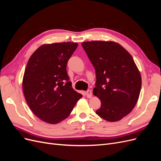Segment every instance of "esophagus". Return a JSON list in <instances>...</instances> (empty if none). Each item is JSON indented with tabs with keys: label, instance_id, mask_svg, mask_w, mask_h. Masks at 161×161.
<instances>
[{
	"label": "esophagus",
	"instance_id": "34e87169",
	"mask_svg": "<svg viewBox=\"0 0 161 161\" xmlns=\"http://www.w3.org/2000/svg\"><path fill=\"white\" fill-rule=\"evenodd\" d=\"M86 97H88V98H91L92 97V91L91 90H88L86 92Z\"/></svg>",
	"mask_w": 161,
	"mask_h": 161
}]
</instances>
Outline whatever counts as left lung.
<instances>
[{
  "mask_svg": "<svg viewBox=\"0 0 161 161\" xmlns=\"http://www.w3.org/2000/svg\"><path fill=\"white\" fill-rule=\"evenodd\" d=\"M96 72L93 95L101 102L96 114L110 122L132 111L139 98L142 78L132 56L113 41L82 43Z\"/></svg>",
  "mask_w": 161,
  "mask_h": 161,
  "instance_id": "left-lung-1",
  "label": "left lung"
}]
</instances>
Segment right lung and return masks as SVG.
Here are the masks:
<instances>
[{"instance_id":"1","label":"right lung","mask_w":161,"mask_h":161,"mask_svg":"<svg viewBox=\"0 0 161 161\" xmlns=\"http://www.w3.org/2000/svg\"><path fill=\"white\" fill-rule=\"evenodd\" d=\"M78 46L75 42L43 44L28 60L23 91L33 113L46 123L67 118L82 95L72 87L66 65Z\"/></svg>"}]
</instances>
